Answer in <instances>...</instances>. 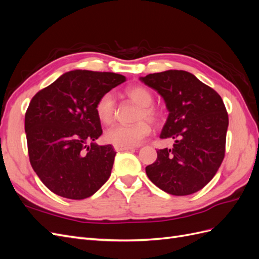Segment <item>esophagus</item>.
<instances>
[{
	"instance_id": "1",
	"label": "esophagus",
	"mask_w": 259,
	"mask_h": 259,
	"mask_svg": "<svg viewBox=\"0 0 259 259\" xmlns=\"http://www.w3.org/2000/svg\"><path fill=\"white\" fill-rule=\"evenodd\" d=\"M133 147H123V146H116L114 145V150L115 151H127V150H133Z\"/></svg>"
}]
</instances>
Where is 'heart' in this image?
Returning <instances> with one entry per match:
<instances>
[{
    "instance_id": "b5f03b06",
    "label": "heart",
    "mask_w": 259,
    "mask_h": 259,
    "mask_svg": "<svg viewBox=\"0 0 259 259\" xmlns=\"http://www.w3.org/2000/svg\"><path fill=\"white\" fill-rule=\"evenodd\" d=\"M126 95L140 107L137 114L138 122L134 125H115L108 128L105 133V139L108 143L133 147L140 144L151 133V126L146 120L155 122L159 119V112L151 105L153 95L145 86H133L126 91ZM95 112L98 120L104 124H111L115 116V97L112 92H107L101 95L95 105Z\"/></svg>"
}]
</instances>
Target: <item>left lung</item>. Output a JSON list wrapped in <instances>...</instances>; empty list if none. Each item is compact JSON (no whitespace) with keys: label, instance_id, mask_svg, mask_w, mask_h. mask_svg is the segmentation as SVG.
Wrapping results in <instances>:
<instances>
[{"label":"left lung","instance_id":"1","mask_svg":"<svg viewBox=\"0 0 259 259\" xmlns=\"http://www.w3.org/2000/svg\"><path fill=\"white\" fill-rule=\"evenodd\" d=\"M139 80L156 91L168 111L160 138L173 139L146 167L149 179L173 195L201 190L218 170L225 156L228 113L222 97L197 76L183 70L148 74Z\"/></svg>","mask_w":259,"mask_h":259}]
</instances>
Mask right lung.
Listing matches in <instances>:
<instances>
[{
    "label": "right lung",
    "instance_id": "right-lung-1",
    "mask_svg": "<svg viewBox=\"0 0 259 259\" xmlns=\"http://www.w3.org/2000/svg\"><path fill=\"white\" fill-rule=\"evenodd\" d=\"M125 81L113 72L73 70L31 99L25 116L29 159L52 192L82 200L110 177L116 152L95 143L103 134L95 105Z\"/></svg>",
    "mask_w": 259,
    "mask_h": 259
}]
</instances>
